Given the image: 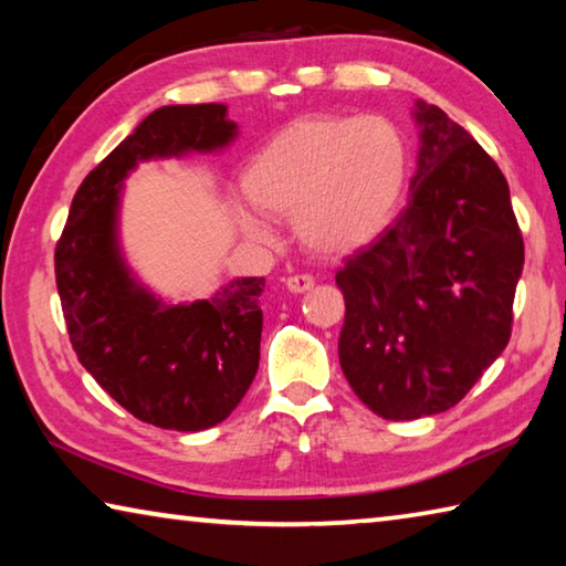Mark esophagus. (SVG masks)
<instances>
[{
  "label": "esophagus",
  "mask_w": 566,
  "mask_h": 566,
  "mask_svg": "<svg viewBox=\"0 0 566 566\" xmlns=\"http://www.w3.org/2000/svg\"><path fill=\"white\" fill-rule=\"evenodd\" d=\"M312 286H314V276H310V274L286 276V290H290L292 294H304V292H310Z\"/></svg>",
  "instance_id": "1"
}]
</instances>
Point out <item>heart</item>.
I'll use <instances>...</instances> for the list:
<instances>
[{"mask_svg":"<svg viewBox=\"0 0 566 566\" xmlns=\"http://www.w3.org/2000/svg\"><path fill=\"white\" fill-rule=\"evenodd\" d=\"M407 142L385 117H304L286 124L249 159L237 224L274 242L266 217H292L300 242L317 254H349L389 227L407 185Z\"/></svg>","mask_w":566,"mask_h":566,"instance_id":"b5f03b06","label":"heart"}]
</instances>
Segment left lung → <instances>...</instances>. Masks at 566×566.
Listing matches in <instances>:
<instances>
[{"label": "left lung", "instance_id": "obj_1", "mask_svg": "<svg viewBox=\"0 0 566 566\" xmlns=\"http://www.w3.org/2000/svg\"><path fill=\"white\" fill-rule=\"evenodd\" d=\"M409 202L337 272L347 314L339 364L381 419L447 411L500 357L524 242L510 185L447 114L417 99Z\"/></svg>", "mask_w": 566, "mask_h": 566}]
</instances>
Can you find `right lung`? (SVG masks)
<instances>
[{
  "label": "right lung",
  "mask_w": 566,
  "mask_h": 566,
  "mask_svg": "<svg viewBox=\"0 0 566 566\" xmlns=\"http://www.w3.org/2000/svg\"><path fill=\"white\" fill-rule=\"evenodd\" d=\"M237 134L227 104L151 112L76 189L54 252L82 367L129 415L175 432L219 424L247 395L260 369L264 276H237L207 300H161L124 256V179L142 161L222 151Z\"/></svg>",
  "instance_id": "add662e5"
}]
</instances>
